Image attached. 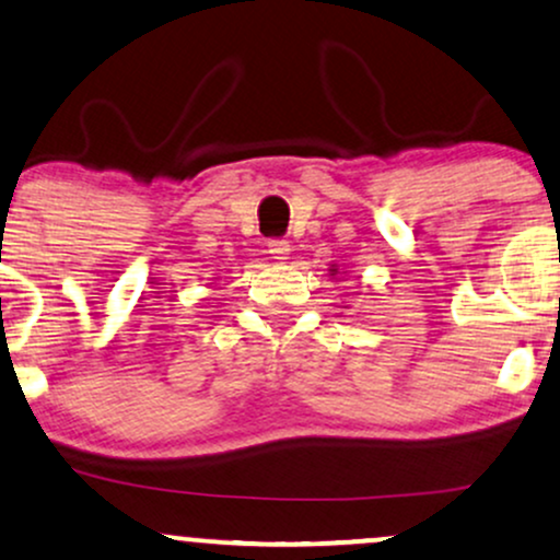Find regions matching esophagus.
<instances>
[{"label": "esophagus", "instance_id": "34e87169", "mask_svg": "<svg viewBox=\"0 0 560 560\" xmlns=\"http://www.w3.org/2000/svg\"><path fill=\"white\" fill-rule=\"evenodd\" d=\"M268 253H271L273 260L284 262L289 258V253H292V245H289L287 240H271L268 242Z\"/></svg>", "mask_w": 560, "mask_h": 560}]
</instances>
